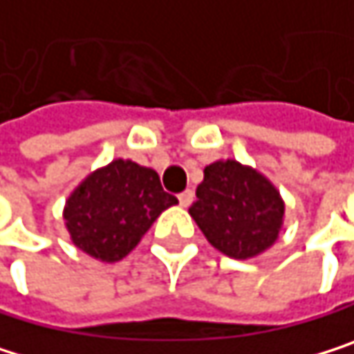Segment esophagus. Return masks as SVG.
I'll use <instances>...</instances> for the list:
<instances>
[{
    "instance_id": "esophagus-1",
    "label": "esophagus",
    "mask_w": 354,
    "mask_h": 354,
    "mask_svg": "<svg viewBox=\"0 0 354 354\" xmlns=\"http://www.w3.org/2000/svg\"><path fill=\"white\" fill-rule=\"evenodd\" d=\"M192 202H194V192L192 189H185V192L179 194V204L181 206H189Z\"/></svg>"
}]
</instances>
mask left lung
<instances>
[{"mask_svg":"<svg viewBox=\"0 0 354 354\" xmlns=\"http://www.w3.org/2000/svg\"><path fill=\"white\" fill-rule=\"evenodd\" d=\"M283 200L257 169L234 158L210 162L189 214L218 252L246 261L269 250L283 227Z\"/></svg>","mask_w":354,"mask_h":354,"instance_id":"1","label":"left lung"}]
</instances>
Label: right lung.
<instances>
[{"instance_id":"obj_1","label":"right lung","mask_w":354,"mask_h":354,"mask_svg":"<svg viewBox=\"0 0 354 354\" xmlns=\"http://www.w3.org/2000/svg\"><path fill=\"white\" fill-rule=\"evenodd\" d=\"M154 169L116 158L89 173L64 204L71 242L91 259L116 263L133 250L162 210L175 206Z\"/></svg>"}]
</instances>
